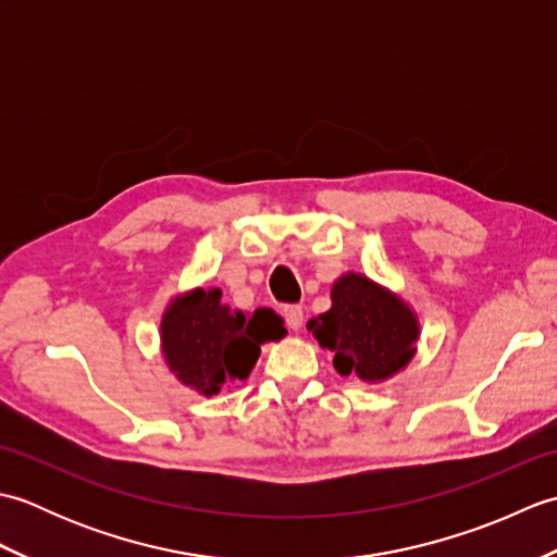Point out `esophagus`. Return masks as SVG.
<instances>
[{"mask_svg": "<svg viewBox=\"0 0 557 557\" xmlns=\"http://www.w3.org/2000/svg\"><path fill=\"white\" fill-rule=\"evenodd\" d=\"M282 318H285V323H287L289 330H299L304 325V311H301V306H297V304L285 306V309H282Z\"/></svg>", "mask_w": 557, "mask_h": 557, "instance_id": "esophagus-1", "label": "esophagus"}]
</instances>
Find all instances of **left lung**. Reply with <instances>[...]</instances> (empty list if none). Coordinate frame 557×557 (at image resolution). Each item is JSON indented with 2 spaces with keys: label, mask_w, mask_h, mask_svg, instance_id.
Wrapping results in <instances>:
<instances>
[{
  "label": "left lung",
  "mask_w": 557,
  "mask_h": 557,
  "mask_svg": "<svg viewBox=\"0 0 557 557\" xmlns=\"http://www.w3.org/2000/svg\"><path fill=\"white\" fill-rule=\"evenodd\" d=\"M318 345L335 354L339 375L385 381L407 366L419 337L417 318L395 294L363 275H345L333 287V309L313 318Z\"/></svg>",
  "instance_id": "left-lung-1"
}]
</instances>
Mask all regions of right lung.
<instances>
[{
  "instance_id": "add662e5",
  "label": "right lung",
  "mask_w": 557,
  "mask_h": 557,
  "mask_svg": "<svg viewBox=\"0 0 557 557\" xmlns=\"http://www.w3.org/2000/svg\"><path fill=\"white\" fill-rule=\"evenodd\" d=\"M220 289H196L176 299L162 318V349L172 373L203 395L251 373L268 339L287 335L282 318L270 309L253 315L232 311Z\"/></svg>"
}]
</instances>
